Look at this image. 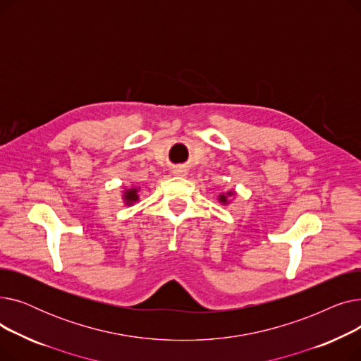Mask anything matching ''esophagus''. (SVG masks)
Wrapping results in <instances>:
<instances>
[{"instance_id":"obj_1","label":"esophagus","mask_w":361,"mask_h":361,"mask_svg":"<svg viewBox=\"0 0 361 361\" xmlns=\"http://www.w3.org/2000/svg\"><path fill=\"white\" fill-rule=\"evenodd\" d=\"M176 174H177V176H183V177H184V176H187V171H185V169H183V168H177V169H176Z\"/></svg>"}]
</instances>
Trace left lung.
<instances>
[{"instance_id": "left-lung-1", "label": "left lung", "mask_w": 361, "mask_h": 361, "mask_svg": "<svg viewBox=\"0 0 361 361\" xmlns=\"http://www.w3.org/2000/svg\"><path fill=\"white\" fill-rule=\"evenodd\" d=\"M235 196H237V193H235L234 190H228V192L218 195V202H219L221 204H224V206H228V204L233 202V199H234Z\"/></svg>"}]
</instances>
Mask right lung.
Masks as SVG:
<instances>
[{
    "mask_svg": "<svg viewBox=\"0 0 361 361\" xmlns=\"http://www.w3.org/2000/svg\"><path fill=\"white\" fill-rule=\"evenodd\" d=\"M139 192H140V187H136V185L124 188V190L121 192V199H123L124 206H133V204L139 203L140 202Z\"/></svg>",
    "mask_w": 361,
    "mask_h": 361,
    "instance_id": "add662e5",
    "label": "right lung"
}]
</instances>
